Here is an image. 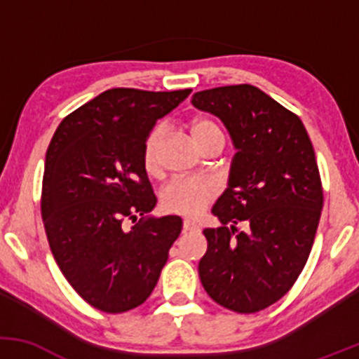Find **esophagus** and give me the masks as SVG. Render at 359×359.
<instances>
[{
	"mask_svg": "<svg viewBox=\"0 0 359 359\" xmlns=\"http://www.w3.org/2000/svg\"><path fill=\"white\" fill-rule=\"evenodd\" d=\"M182 229H184V233L199 231V226H197L196 222H192V221H184V224H182Z\"/></svg>",
	"mask_w": 359,
	"mask_h": 359,
	"instance_id": "esophagus-1",
	"label": "esophagus"
}]
</instances>
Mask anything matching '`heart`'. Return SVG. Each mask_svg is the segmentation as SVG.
I'll return each instance as SVG.
<instances>
[{"mask_svg": "<svg viewBox=\"0 0 359 359\" xmlns=\"http://www.w3.org/2000/svg\"><path fill=\"white\" fill-rule=\"evenodd\" d=\"M191 133L197 147L211 138H222L221 128L212 119L199 116L191 123ZM163 138V128L154 126L147 133L142 145V163L147 174L156 175L160 172V143ZM219 194V185L208 177H180L163 187L160 194V204L167 212L185 217H196L212 203Z\"/></svg>", "mask_w": 359, "mask_h": 359, "instance_id": "1", "label": "heart"}]
</instances>
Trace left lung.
<instances>
[{
  "instance_id": "obj_1",
  "label": "left lung",
  "mask_w": 359,
  "mask_h": 359,
  "mask_svg": "<svg viewBox=\"0 0 359 359\" xmlns=\"http://www.w3.org/2000/svg\"><path fill=\"white\" fill-rule=\"evenodd\" d=\"M224 123L238 148L229 187L205 228L199 277L214 302L253 314L290 290L306 266L324 204L314 148L295 113L251 84L192 96Z\"/></svg>"
}]
</instances>
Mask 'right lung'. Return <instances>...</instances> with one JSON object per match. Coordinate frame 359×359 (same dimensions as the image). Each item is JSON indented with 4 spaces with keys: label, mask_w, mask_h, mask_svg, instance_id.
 I'll return each instance as SVG.
<instances>
[{
    "label": "right lung",
    "mask_w": 359,
    "mask_h": 359,
    "mask_svg": "<svg viewBox=\"0 0 359 359\" xmlns=\"http://www.w3.org/2000/svg\"><path fill=\"white\" fill-rule=\"evenodd\" d=\"M189 94L108 89L62 119L48 145L42 184L48 245L71 287L97 311L142 306L182 231L179 216L126 226L156 204L143 140Z\"/></svg>",
    "instance_id": "right-lung-1"
}]
</instances>
